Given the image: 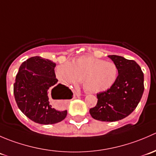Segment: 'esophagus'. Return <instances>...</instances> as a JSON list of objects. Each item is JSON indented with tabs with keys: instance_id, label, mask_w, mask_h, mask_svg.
I'll list each match as a JSON object with an SVG mask.
<instances>
[{
	"instance_id": "esophagus-1",
	"label": "esophagus",
	"mask_w": 156,
	"mask_h": 156,
	"mask_svg": "<svg viewBox=\"0 0 156 156\" xmlns=\"http://www.w3.org/2000/svg\"><path fill=\"white\" fill-rule=\"evenodd\" d=\"M75 95L78 96V97H80V96H81V95H82V94H81L80 92H75Z\"/></svg>"
}]
</instances>
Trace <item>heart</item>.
<instances>
[{
    "label": "heart",
    "mask_w": 156,
    "mask_h": 156,
    "mask_svg": "<svg viewBox=\"0 0 156 156\" xmlns=\"http://www.w3.org/2000/svg\"><path fill=\"white\" fill-rule=\"evenodd\" d=\"M56 78L62 84L77 85L83 80L87 91L99 93L107 90L115 82L118 68L114 62L93 56H82L72 62H65L55 69Z\"/></svg>",
    "instance_id": "heart-1"
}]
</instances>
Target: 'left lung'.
I'll list each match as a JSON object with an SVG mask.
<instances>
[{"label":"left lung","instance_id":"1","mask_svg":"<svg viewBox=\"0 0 156 156\" xmlns=\"http://www.w3.org/2000/svg\"><path fill=\"white\" fill-rule=\"evenodd\" d=\"M118 68L117 79L107 90L97 94V103L90 108L96 120L115 122L128 116L137 106L144 90V76L134 60L116 55L108 56Z\"/></svg>","mask_w":156,"mask_h":156}]
</instances>
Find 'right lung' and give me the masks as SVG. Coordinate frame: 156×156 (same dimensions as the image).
Returning <instances> with one entry per match:
<instances>
[{"instance_id": "right-lung-1", "label": "right lung", "mask_w": 156, "mask_h": 156, "mask_svg": "<svg viewBox=\"0 0 156 156\" xmlns=\"http://www.w3.org/2000/svg\"><path fill=\"white\" fill-rule=\"evenodd\" d=\"M56 63L41 56H33L20 66L13 84L16 102L22 112L41 125H52L63 120L67 110H57L50 104V94H57L56 100L72 99L68 87L58 84L54 69Z\"/></svg>"}]
</instances>
